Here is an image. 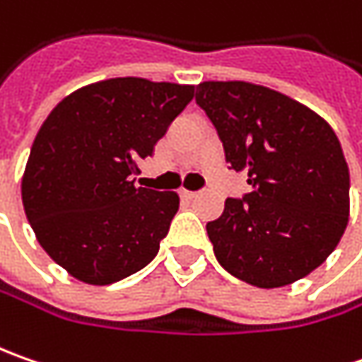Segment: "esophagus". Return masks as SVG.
Instances as JSON below:
<instances>
[{
    "instance_id": "34e87169",
    "label": "esophagus",
    "mask_w": 362,
    "mask_h": 362,
    "mask_svg": "<svg viewBox=\"0 0 362 362\" xmlns=\"http://www.w3.org/2000/svg\"><path fill=\"white\" fill-rule=\"evenodd\" d=\"M181 197H183V199H187V202H191V199H195V197H197V193H195V191H187V189H183V191H181Z\"/></svg>"
}]
</instances>
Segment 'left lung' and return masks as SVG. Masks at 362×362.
<instances>
[{
  "instance_id": "1",
  "label": "left lung",
  "mask_w": 362,
  "mask_h": 362,
  "mask_svg": "<svg viewBox=\"0 0 362 362\" xmlns=\"http://www.w3.org/2000/svg\"><path fill=\"white\" fill-rule=\"evenodd\" d=\"M195 100L252 187L207 223L217 262L257 288L308 276L349 223L351 179L334 131L308 106L250 82H202Z\"/></svg>"
}]
</instances>
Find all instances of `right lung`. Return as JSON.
Instances as JSON below:
<instances>
[{
    "mask_svg": "<svg viewBox=\"0 0 362 362\" xmlns=\"http://www.w3.org/2000/svg\"><path fill=\"white\" fill-rule=\"evenodd\" d=\"M193 90L110 78L68 94L40 127L21 179L23 211L46 254L76 280L112 284L157 256L179 195L131 177Z\"/></svg>",
    "mask_w": 362,
    "mask_h": 362,
    "instance_id": "right-lung-1",
    "label": "right lung"
}]
</instances>
